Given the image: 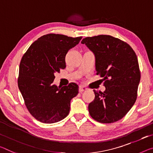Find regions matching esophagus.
Segmentation results:
<instances>
[{
  "label": "esophagus",
  "mask_w": 153,
  "mask_h": 153,
  "mask_svg": "<svg viewBox=\"0 0 153 153\" xmlns=\"http://www.w3.org/2000/svg\"><path fill=\"white\" fill-rule=\"evenodd\" d=\"M87 90V88L86 86H79V91L80 92V93H82L83 91H85Z\"/></svg>",
  "instance_id": "obj_1"
}]
</instances>
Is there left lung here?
Here are the masks:
<instances>
[{"label":"left lung","mask_w":153,"mask_h":153,"mask_svg":"<svg viewBox=\"0 0 153 153\" xmlns=\"http://www.w3.org/2000/svg\"><path fill=\"white\" fill-rule=\"evenodd\" d=\"M95 56L97 75L104 79V92L94 90L89 114L101 123H112L127 114L135 103L140 81L137 56L131 46L119 39L101 35L82 39Z\"/></svg>","instance_id":"left-lung-1"}]
</instances>
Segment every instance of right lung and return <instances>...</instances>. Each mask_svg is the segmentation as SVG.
Wrapping results in <instances>:
<instances>
[{
  "label": "right lung",
  "mask_w": 153,
  "mask_h": 153,
  "mask_svg": "<svg viewBox=\"0 0 153 153\" xmlns=\"http://www.w3.org/2000/svg\"><path fill=\"white\" fill-rule=\"evenodd\" d=\"M82 37L50 33L39 38L23 55L18 84L26 108L43 123L59 122L69 114L70 102L78 94V85L53 84L54 74L66 67L65 56Z\"/></svg>",
  "instance_id": "obj_1"
}]
</instances>
